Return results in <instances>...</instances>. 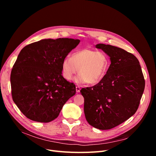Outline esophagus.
Wrapping results in <instances>:
<instances>
[{
	"label": "esophagus",
	"mask_w": 156,
	"mask_h": 156,
	"mask_svg": "<svg viewBox=\"0 0 156 156\" xmlns=\"http://www.w3.org/2000/svg\"><path fill=\"white\" fill-rule=\"evenodd\" d=\"M80 90H81V88H80V86H76V92H80Z\"/></svg>",
	"instance_id": "obj_1"
}]
</instances>
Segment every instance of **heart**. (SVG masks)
<instances>
[{
  "mask_svg": "<svg viewBox=\"0 0 156 156\" xmlns=\"http://www.w3.org/2000/svg\"><path fill=\"white\" fill-rule=\"evenodd\" d=\"M108 67V57L102 52L90 48H83L66 57L62 62V75L71 80L78 71L77 83L94 85L102 80Z\"/></svg>",
  "mask_w": 156,
  "mask_h": 156,
  "instance_id": "1",
  "label": "heart"
}]
</instances>
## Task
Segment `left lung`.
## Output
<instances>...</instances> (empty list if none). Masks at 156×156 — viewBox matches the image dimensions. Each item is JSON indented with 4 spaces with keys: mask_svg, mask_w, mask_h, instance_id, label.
<instances>
[{
    "mask_svg": "<svg viewBox=\"0 0 156 156\" xmlns=\"http://www.w3.org/2000/svg\"><path fill=\"white\" fill-rule=\"evenodd\" d=\"M110 57L107 73L97 85L80 90L84 97L87 121L94 128L109 129L132 116L145 88L140 62L124 49L99 44L95 45Z\"/></svg>",
    "mask_w": 156,
    "mask_h": 156,
    "instance_id": "obj_1",
    "label": "left lung"
}]
</instances>
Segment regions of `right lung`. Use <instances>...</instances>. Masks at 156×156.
Returning a JSON list of instances; mask_svg holds the SVG:
<instances>
[{
    "instance_id": "obj_1",
    "label": "right lung",
    "mask_w": 156,
    "mask_h": 156,
    "mask_svg": "<svg viewBox=\"0 0 156 156\" xmlns=\"http://www.w3.org/2000/svg\"><path fill=\"white\" fill-rule=\"evenodd\" d=\"M78 39H44L24 47L11 74L12 100L28 119L48 122L57 118L76 86L62 75V62Z\"/></svg>"
}]
</instances>
